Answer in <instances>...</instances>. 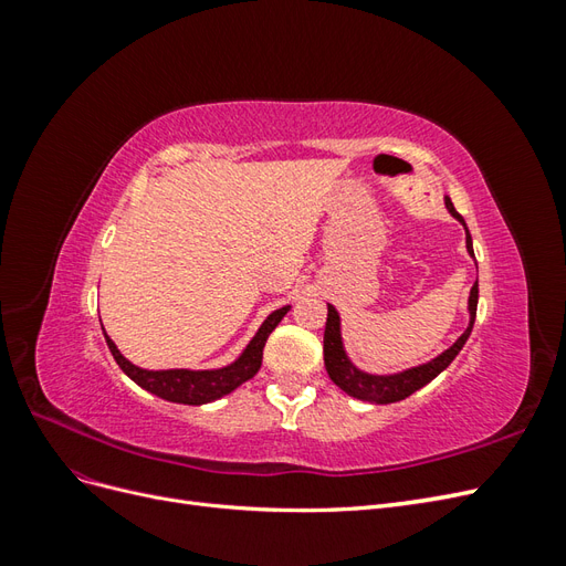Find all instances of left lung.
<instances>
[{
    "label": "left lung",
    "mask_w": 566,
    "mask_h": 566,
    "mask_svg": "<svg viewBox=\"0 0 566 566\" xmlns=\"http://www.w3.org/2000/svg\"><path fill=\"white\" fill-rule=\"evenodd\" d=\"M447 208H449V212L460 221V224L465 227V219H462V217L455 212L453 202H451L449 198H447ZM465 233H468V252L474 256L472 235H470L468 227H465ZM476 300H479V283L472 285L470 300H468V306H470V325L465 328V333H462L447 352L439 354L437 358H432V361H427V364H422V366L408 368V370L394 373V375H370V373L358 370V368L349 361V356H347L345 347H342L339 314L335 312L333 304H328V321H325V333H323V361H325V370H328L331 380H333L342 391H347L349 397H354V399L370 401V403H394V401H401V399L410 397V394H413V391H418L420 387H424L427 382H432L443 368L451 366V361L458 356V352L462 349V345H465L470 333H472L474 316H476Z\"/></svg>",
    "instance_id": "8db88e82"
}]
</instances>
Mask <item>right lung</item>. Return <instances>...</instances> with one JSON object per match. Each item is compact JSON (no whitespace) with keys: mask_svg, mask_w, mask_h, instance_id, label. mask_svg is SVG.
<instances>
[{"mask_svg":"<svg viewBox=\"0 0 566 566\" xmlns=\"http://www.w3.org/2000/svg\"><path fill=\"white\" fill-rule=\"evenodd\" d=\"M287 312L290 306H281V310L269 314L266 321L262 323V328L256 331V335L250 339V345L243 349V354L238 356L233 364L224 368H214V370H186V368L146 370L127 361V358L115 347V342L106 335V331L104 335L117 366L123 368L127 378H132L142 389L156 394V397L165 401L200 406V403H210L227 397V394H231L235 387H241L243 382L254 378V373L262 366V352L266 345V337Z\"/></svg>","mask_w":566,"mask_h":566,"instance_id":"add662e5","label":"right lung"}]
</instances>
